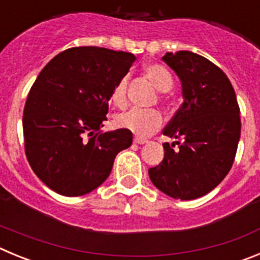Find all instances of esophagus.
Returning <instances> with one entry per match:
<instances>
[{"label":"esophagus","instance_id":"1","mask_svg":"<svg viewBox=\"0 0 260 260\" xmlns=\"http://www.w3.org/2000/svg\"><path fill=\"white\" fill-rule=\"evenodd\" d=\"M134 143H137V144H146V143H148V141H147V139H143V138L135 137L134 138Z\"/></svg>","mask_w":260,"mask_h":260}]
</instances>
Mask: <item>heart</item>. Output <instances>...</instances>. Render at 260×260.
<instances>
[{
    "instance_id": "heart-1",
    "label": "heart",
    "mask_w": 260,
    "mask_h": 260,
    "mask_svg": "<svg viewBox=\"0 0 260 260\" xmlns=\"http://www.w3.org/2000/svg\"><path fill=\"white\" fill-rule=\"evenodd\" d=\"M144 74L160 92H167L173 86V78L164 66L156 65V63L146 65ZM127 84L128 75L126 74L119 78L110 92V100L117 108H125L127 105ZM162 122H164V118L158 110L132 109L117 118V123L121 127L126 128L141 138L150 137L151 134L157 132L162 126Z\"/></svg>"
}]
</instances>
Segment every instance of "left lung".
<instances>
[{"label":"left lung","mask_w":260,"mask_h":260,"mask_svg":"<svg viewBox=\"0 0 260 260\" xmlns=\"http://www.w3.org/2000/svg\"><path fill=\"white\" fill-rule=\"evenodd\" d=\"M162 61L180 78L183 96L162 134L182 143H162L164 158L148 174L164 194L191 201L215 189L231 171L241 135L240 107L231 80L210 59L180 50Z\"/></svg>","instance_id":"obj_1"}]
</instances>
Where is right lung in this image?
Listing matches in <instances>:
<instances>
[{"label":"right lung","mask_w":260,"mask_h":260,"mask_svg":"<svg viewBox=\"0 0 260 260\" xmlns=\"http://www.w3.org/2000/svg\"><path fill=\"white\" fill-rule=\"evenodd\" d=\"M135 56L99 47L58 53L32 84L23 135L32 171L53 191L79 197L102 185L117 153L132 146L126 128L103 133L110 92Z\"/></svg>","instance_id":"add662e5"}]
</instances>
